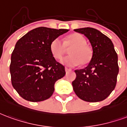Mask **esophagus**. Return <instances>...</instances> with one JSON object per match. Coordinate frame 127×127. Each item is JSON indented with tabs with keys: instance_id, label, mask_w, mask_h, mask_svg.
<instances>
[{
	"instance_id": "obj_1",
	"label": "esophagus",
	"mask_w": 127,
	"mask_h": 127,
	"mask_svg": "<svg viewBox=\"0 0 127 127\" xmlns=\"http://www.w3.org/2000/svg\"><path fill=\"white\" fill-rule=\"evenodd\" d=\"M71 71V68H67V67H65V71H66V73H67V72H69V71Z\"/></svg>"
}]
</instances>
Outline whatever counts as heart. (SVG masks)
Here are the masks:
<instances>
[{
	"mask_svg": "<svg viewBox=\"0 0 127 127\" xmlns=\"http://www.w3.org/2000/svg\"><path fill=\"white\" fill-rule=\"evenodd\" d=\"M86 44L85 38L78 33H75L66 37L64 42L59 37L52 41L50 50L52 55L56 60L62 59L70 48V55L61 60V63L68 66H75L81 64H86L90 61L92 56V52Z\"/></svg>",
	"mask_w": 127,
	"mask_h": 127,
	"instance_id": "b5f03b06",
	"label": "heart"
}]
</instances>
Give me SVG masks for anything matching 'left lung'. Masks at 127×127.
Wrapping results in <instances>:
<instances>
[{
  "mask_svg": "<svg viewBox=\"0 0 127 127\" xmlns=\"http://www.w3.org/2000/svg\"><path fill=\"white\" fill-rule=\"evenodd\" d=\"M87 37L93 54L85 68L75 70L73 90L80 99L89 102L102 101L116 87L119 68L118 55L111 40L94 28L74 30Z\"/></svg>",
  "mask_w": 127,
  "mask_h": 127,
  "instance_id": "1",
  "label": "left lung"
}]
</instances>
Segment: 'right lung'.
Listing matches in <instances>:
<instances>
[{"instance_id": "obj_1", "label": "right lung", "mask_w": 127, "mask_h": 127, "mask_svg": "<svg viewBox=\"0 0 127 127\" xmlns=\"http://www.w3.org/2000/svg\"><path fill=\"white\" fill-rule=\"evenodd\" d=\"M68 30L40 27L31 30L16 43L10 73L14 89L23 99L44 101L52 96L54 83L65 75L64 66L52 55V41Z\"/></svg>"}]
</instances>
